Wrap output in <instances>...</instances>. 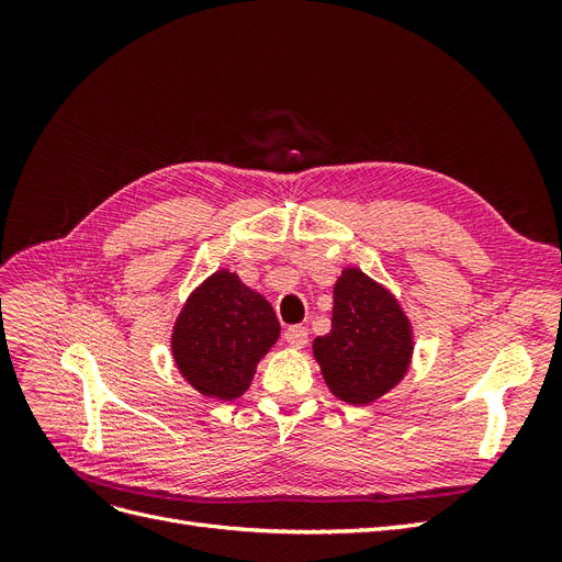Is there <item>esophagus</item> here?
<instances>
[{
    "mask_svg": "<svg viewBox=\"0 0 562 562\" xmlns=\"http://www.w3.org/2000/svg\"><path fill=\"white\" fill-rule=\"evenodd\" d=\"M283 337H285V342L291 345L293 349H302L304 345H307L310 333H307V328H302V326H291V328L283 333Z\"/></svg>",
    "mask_w": 562,
    "mask_h": 562,
    "instance_id": "34e87169",
    "label": "esophagus"
}]
</instances>
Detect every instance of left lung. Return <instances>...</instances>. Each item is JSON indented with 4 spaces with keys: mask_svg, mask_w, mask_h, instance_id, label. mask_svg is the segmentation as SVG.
<instances>
[{
    "mask_svg": "<svg viewBox=\"0 0 562 562\" xmlns=\"http://www.w3.org/2000/svg\"><path fill=\"white\" fill-rule=\"evenodd\" d=\"M314 359L333 396L368 405L389 394L413 361L415 335L396 295L359 267L333 285V328L314 339Z\"/></svg>",
    "mask_w": 562,
    "mask_h": 562,
    "instance_id": "left-lung-1",
    "label": "left lung"
}]
</instances>
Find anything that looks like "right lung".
<instances>
[{
	"label": "right lung",
	"mask_w": 562,
	"mask_h": 562,
	"mask_svg": "<svg viewBox=\"0 0 562 562\" xmlns=\"http://www.w3.org/2000/svg\"><path fill=\"white\" fill-rule=\"evenodd\" d=\"M281 335L279 318L258 291L217 269L184 300L171 335L173 361L201 396L234 401Z\"/></svg>",
	"instance_id": "add662e5"
}]
</instances>
